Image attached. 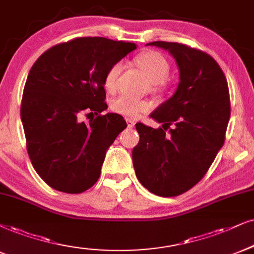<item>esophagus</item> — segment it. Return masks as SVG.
Masks as SVG:
<instances>
[{"instance_id": "34e87169", "label": "esophagus", "mask_w": 254, "mask_h": 254, "mask_svg": "<svg viewBox=\"0 0 254 254\" xmlns=\"http://www.w3.org/2000/svg\"><path fill=\"white\" fill-rule=\"evenodd\" d=\"M127 127H129V129H132V127H134V124H136V123H134L132 120H129V118H127Z\"/></svg>"}]
</instances>
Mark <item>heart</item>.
<instances>
[{
	"label": "heart",
	"mask_w": 254,
	"mask_h": 254,
	"mask_svg": "<svg viewBox=\"0 0 254 254\" xmlns=\"http://www.w3.org/2000/svg\"><path fill=\"white\" fill-rule=\"evenodd\" d=\"M136 62L143 70L147 78L153 84H160L166 79L170 72V65L165 57L156 51H147L136 59ZM123 69V64L117 62L109 68L105 75L104 84L108 90H115L117 78ZM111 109L117 114L127 117H136L142 112L150 110L149 102L131 97L129 95H121L111 102Z\"/></svg>",
	"instance_id": "b5f03b06"
}]
</instances>
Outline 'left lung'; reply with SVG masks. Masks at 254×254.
Instances as JSON below:
<instances>
[{
    "mask_svg": "<svg viewBox=\"0 0 254 254\" xmlns=\"http://www.w3.org/2000/svg\"><path fill=\"white\" fill-rule=\"evenodd\" d=\"M146 46L169 51L177 63L179 83L150 115L163 129L136 124L139 142L132 150L133 168L150 192L173 197L204 177L223 146L231 114L229 86L218 63L203 51L173 42Z\"/></svg>",
    "mask_w": 254,
    "mask_h": 254,
    "instance_id": "1",
    "label": "left lung"
}]
</instances>
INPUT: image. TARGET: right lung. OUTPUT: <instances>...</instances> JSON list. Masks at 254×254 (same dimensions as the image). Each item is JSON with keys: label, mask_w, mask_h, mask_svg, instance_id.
<instances>
[{"label": "right lung", "mask_w": 254, "mask_h": 254, "mask_svg": "<svg viewBox=\"0 0 254 254\" xmlns=\"http://www.w3.org/2000/svg\"><path fill=\"white\" fill-rule=\"evenodd\" d=\"M136 48L130 42L78 37L48 49L31 66L21 120L31 164L50 188L81 193L97 182L107 150L127 127L121 115H98L108 109L105 75ZM84 111L98 117L81 122Z\"/></svg>", "instance_id": "right-lung-1"}]
</instances>
